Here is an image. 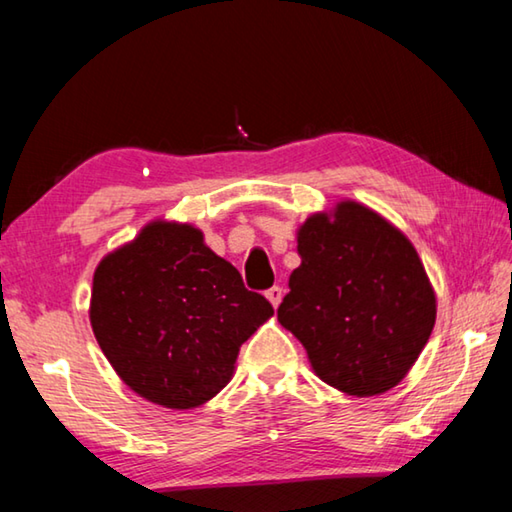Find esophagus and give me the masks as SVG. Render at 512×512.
<instances>
[{
	"instance_id": "1",
	"label": "esophagus",
	"mask_w": 512,
	"mask_h": 512,
	"mask_svg": "<svg viewBox=\"0 0 512 512\" xmlns=\"http://www.w3.org/2000/svg\"><path fill=\"white\" fill-rule=\"evenodd\" d=\"M282 296H284V291L280 289V287H271L266 291V298H268V302H271V305L277 309L280 307V302H282Z\"/></svg>"
}]
</instances>
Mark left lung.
Instances as JSON below:
<instances>
[{
    "label": "left lung",
    "instance_id": "1",
    "mask_svg": "<svg viewBox=\"0 0 512 512\" xmlns=\"http://www.w3.org/2000/svg\"><path fill=\"white\" fill-rule=\"evenodd\" d=\"M300 266L277 320L325 384L354 397L391 391L436 325V291L400 228L357 201L298 225Z\"/></svg>",
    "mask_w": 512,
    "mask_h": 512
}]
</instances>
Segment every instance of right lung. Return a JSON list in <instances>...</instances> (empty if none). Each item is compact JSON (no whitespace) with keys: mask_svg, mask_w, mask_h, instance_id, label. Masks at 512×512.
<instances>
[{"mask_svg":"<svg viewBox=\"0 0 512 512\" xmlns=\"http://www.w3.org/2000/svg\"><path fill=\"white\" fill-rule=\"evenodd\" d=\"M273 316L192 223L155 219L101 259L90 323L119 379L144 400L187 411L228 386L241 343Z\"/></svg>","mask_w":512,"mask_h":512,"instance_id":"add662e5","label":"right lung"}]
</instances>
